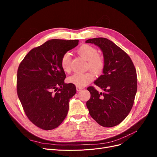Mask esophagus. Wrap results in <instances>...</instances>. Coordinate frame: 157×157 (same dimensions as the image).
I'll return each instance as SVG.
<instances>
[{
    "instance_id": "34e87169",
    "label": "esophagus",
    "mask_w": 157,
    "mask_h": 157,
    "mask_svg": "<svg viewBox=\"0 0 157 157\" xmlns=\"http://www.w3.org/2000/svg\"><path fill=\"white\" fill-rule=\"evenodd\" d=\"M76 89H77V91H80V90H81L82 89V88L81 87H79V86H76Z\"/></svg>"
}]
</instances>
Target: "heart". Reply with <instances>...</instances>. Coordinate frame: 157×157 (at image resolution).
<instances>
[{
  "label": "heart",
  "mask_w": 157,
  "mask_h": 157,
  "mask_svg": "<svg viewBox=\"0 0 157 157\" xmlns=\"http://www.w3.org/2000/svg\"><path fill=\"white\" fill-rule=\"evenodd\" d=\"M77 52L80 56L87 60V69L92 70L97 75L102 72L105 66V59L103 56L98 54V50L96 48L89 44H83L77 49ZM60 66L64 72L70 73L71 56L68 52L65 53L61 57ZM94 78V75L92 71H87L85 73L73 74L68 78V82L77 86L83 87L91 82Z\"/></svg>",
  "instance_id": "1"
}]
</instances>
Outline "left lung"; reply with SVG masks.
I'll return each instance as SVG.
<instances>
[{
	"label": "left lung",
	"instance_id": "obj_1",
	"mask_svg": "<svg viewBox=\"0 0 157 157\" xmlns=\"http://www.w3.org/2000/svg\"><path fill=\"white\" fill-rule=\"evenodd\" d=\"M86 43L97 45L103 52L105 66L94 84L87 90L90 98L86 102L89 113L99 125L113 127L124 120L132 108L137 92V73L130 56L105 38L88 39Z\"/></svg>",
	"mask_w": 157,
	"mask_h": 157
}]
</instances>
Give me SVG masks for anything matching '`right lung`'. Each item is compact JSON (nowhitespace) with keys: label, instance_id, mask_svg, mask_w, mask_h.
<instances>
[{"label":"right lung","instance_id":"obj_1","mask_svg":"<svg viewBox=\"0 0 157 157\" xmlns=\"http://www.w3.org/2000/svg\"><path fill=\"white\" fill-rule=\"evenodd\" d=\"M78 40L52 39L33 48L20 63L17 73V93L29 121L42 130L58 127L67 115L75 84H66L60 60Z\"/></svg>","mask_w":157,"mask_h":157}]
</instances>
